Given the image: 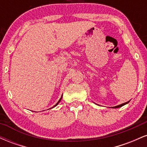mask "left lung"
<instances>
[{"mask_svg": "<svg viewBox=\"0 0 147 147\" xmlns=\"http://www.w3.org/2000/svg\"><path fill=\"white\" fill-rule=\"evenodd\" d=\"M129 102H126V103H124V104H120V105H118V106H113V107H112V108H113V109H117V108L122 107V106H123L124 105H125V104H128V103H129Z\"/></svg>", "mask_w": 147, "mask_h": 147, "instance_id": "8db88e82", "label": "left lung"}]
</instances>
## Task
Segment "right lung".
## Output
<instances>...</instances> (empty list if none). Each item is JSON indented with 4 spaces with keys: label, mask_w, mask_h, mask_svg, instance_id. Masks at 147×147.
<instances>
[{
    "label": "right lung",
    "mask_w": 147,
    "mask_h": 147,
    "mask_svg": "<svg viewBox=\"0 0 147 147\" xmlns=\"http://www.w3.org/2000/svg\"><path fill=\"white\" fill-rule=\"evenodd\" d=\"M61 98H62V96H61V98H60V99H59V102H57V104H55V106H53V107H52V108L55 107V106H57V104H59V102H60V101H61Z\"/></svg>",
    "instance_id": "1"
}]
</instances>
